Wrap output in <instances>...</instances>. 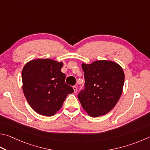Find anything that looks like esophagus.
I'll use <instances>...</instances> for the list:
<instances>
[{
  "label": "esophagus",
  "mask_w": 150,
  "mask_h": 150,
  "mask_svg": "<svg viewBox=\"0 0 150 150\" xmlns=\"http://www.w3.org/2000/svg\"><path fill=\"white\" fill-rule=\"evenodd\" d=\"M73 91H74V93H76V92H77V86H73Z\"/></svg>",
  "instance_id": "obj_1"
}]
</instances>
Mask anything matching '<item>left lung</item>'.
<instances>
[{"instance_id": "left-lung-1", "label": "left lung", "mask_w": 150, "mask_h": 150, "mask_svg": "<svg viewBox=\"0 0 150 150\" xmlns=\"http://www.w3.org/2000/svg\"><path fill=\"white\" fill-rule=\"evenodd\" d=\"M85 89L78 94L83 108L92 117L105 115L115 107L122 94L125 73L115 62L98 60L83 63Z\"/></svg>"}]
</instances>
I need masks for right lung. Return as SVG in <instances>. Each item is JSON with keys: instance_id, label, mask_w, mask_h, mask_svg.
<instances>
[{"instance_id": "add662e5", "label": "right lung", "mask_w": 150, "mask_h": 150, "mask_svg": "<svg viewBox=\"0 0 150 150\" xmlns=\"http://www.w3.org/2000/svg\"><path fill=\"white\" fill-rule=\"evenodd\" d=\"M63 64L51 59H35L23 68V94L31 108L40 115H55L67 95L73 92L72 87L65 83L66 75L61 71Z\"/></svg>"}]
</instances>
